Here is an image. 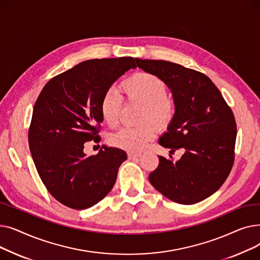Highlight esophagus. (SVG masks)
<instances>
[{
	"instance_id": "esophagus-1",
	"label": "esophagus",
	"mask_w": 260,
	"mask_h": 260,
	"mask_svg": "<svg viewBox=\"0 0 260 260\" xmlns=\"http://www.w3.org/2000/svg\"><path fill=\"white\" fill-rule=\"evenodd\" d=\"M141 156V154H138V153H128L127 154V157L128 159H137Z\"/></svg>"
}]
</instances>
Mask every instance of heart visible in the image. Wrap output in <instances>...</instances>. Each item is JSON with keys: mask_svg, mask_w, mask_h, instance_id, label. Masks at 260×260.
<instances>
[{"mask_svg": "<svg viewBox=\"0 0 260 260\" xmlns=\"http://www.w3.org/2000/svg\"><path fill=\"white\" fill-rule=\"evenodd\" d=\"M121 87L128 100L144 104L141 122L153 121L161 127L171 124L175 117V105L168 98L169 87L161 78L149 73H137L123 82ZM121 107V95L113 88L106 90L100 101V114L106 125H117ZM156 135L157 128L153 123H145L137 127H121L109 136L108 142L115 147L136 152L143 149Z\"/></svg>", "mask_w": 260, "mask_h": 260, "instance_id": "obj_1", "label": "heart"}]
</instances>
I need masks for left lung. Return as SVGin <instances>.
I'll use <instances>...</instances> for the list:
<instances>
[{
	"mask_svg": "<svg viewBox=\"0 0 260 260\" xmlns=\"http://www.w3.org/2000/svg\"><path fill=\"white\" fill-rule=\"evenodd\" d=\"M136 62L165 81L174 97L175 117L159 144L171 152L185 149L177 162L158 156L159 165L149 174V182L174 202H200L223 184L234 165V114L204 74L165 60L137 58Z\"/></svg>",
	"mask_w": 260,
	"mask_h": 260,
	"instance_id": "obj_1",
	"label": "left lung"
}]
</instances>
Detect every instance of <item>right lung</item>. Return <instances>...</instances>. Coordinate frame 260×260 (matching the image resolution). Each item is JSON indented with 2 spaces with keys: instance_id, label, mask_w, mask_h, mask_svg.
<instances>
[{
  "instance_id": "1",
  "label": "right lung",
  "mask_w": 260,
  "mask_h": 260,
  "mask_svg": "<svg viewBox=\"0 0 260 260\" xmlns=\"http://www.w3.org/2000/svg\"><path fill=\"white\" fill-rule=\"evenodd\" d=\"M132 57L81 62L50 79L34 106L28 143L36 169L50 195L64 206L84 210L113 188L127 156L106 147L87 157L84 143L101 137L100 101L123 74L136 67Z\"/></svg>"
}]
</instances>
